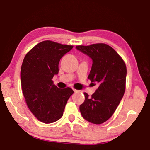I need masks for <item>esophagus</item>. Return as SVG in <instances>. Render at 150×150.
<instances>
[{
	"mask_svg": "<svg viewBox=\"0 0 150 150\" xmlns=\"http://www.w3.org/2000/svg\"><path fill=\"white\" fill-rule=\"evenodd\" d=\"M73 91H74L75 92H79V90H75V89H73Z\"/></svg>",
	"mask_w": 150,
	"mask_h": 150,
	"instance_id": "esophagus-1",
	"label": "esophagus"
}]
</instances>
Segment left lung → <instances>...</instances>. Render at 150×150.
Instances as JSON below:
<instances>
[{
    "mask_svg": "<svg viewBox=\"0 0 150 150\" xmlns=\"http://www.w3.org/2000/svg\"><path fill=\"white\" fill-rule=\"evenodd\" d=\"M76 49L92 60L88 78L99 86L91 97L86 92L80 105L82 117L92 124H100L109 119L119 105L126 88V67L115 50L104 43L77 45Z\"/></svg>",
    "mask_w": 150,
    "mask_h": 150,
    "instance_id": "obj_1",
    "label": "left lung"
}]
</instances>
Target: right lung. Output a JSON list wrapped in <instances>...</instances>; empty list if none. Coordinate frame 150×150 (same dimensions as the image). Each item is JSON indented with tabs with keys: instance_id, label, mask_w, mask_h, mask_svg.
Here are the masks:
<instances>
[{
	"instance_id": "add662e5",
	"label": "right lung",
	"mask_w": 150,
	"mask_h": 150,
	"mask_svg": "<svg viewBox=\"0 0 150 150\" xmlns=\"http://www.w3.org/2000/svg\"><path fill=\"white\" fill-rule=\"evenodd\" d=\"M73 45L44 41L31 49L21 67V86L28 107L39 121L50 124L60 119L69 97L70 88L60 89L52 81L58 73V64Z\"/></svg>"
}]
</instances>
